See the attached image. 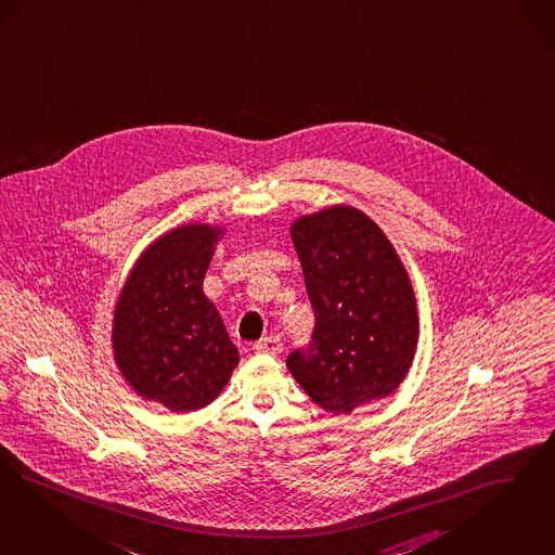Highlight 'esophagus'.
<instances>
[{"label":"esophagus","instance_id":"esophagus-1","mask_svg":"<svg viewBox=\"0 0 555 555\" xmlns=\"http://www.w3.org/2000/svg\"><path fill=\"white\" fill-rule=\"evenodd\" d=\"M282 341H280V337H275V335H269V337H263V339H259L253 349L257 351V353H271V356H278L280 351H282Z\"/></svg>","mask_w":555,"mask_h":555}]
</instances>
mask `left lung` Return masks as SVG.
Returning a JSON list of instances; mask_svg holds the SVG:
<instances>
[{
  "mask_svg": "<svg viewBox=\"0 0 555 555\" xmlns=\"http://www.w3.org/2000/svg\"><path fill=\"white\" fill-rule=\"evenodd\" d=\"M314 331L286 366L308 397L335 415L395 392L417 346L410 275L374 220L333 206L292 224Z\"/></svg>",
  "mask_w": 555,
  "mask_h": 555,
  "instance_id": "1",
  "label": "left lung"
}]
</instances>
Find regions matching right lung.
I'll use <instances>...</instances> for the list:
<instances>
[{"mask_svg":"<svg viewBox=\"0 0 555 555\" xmlns=\"http://www.w3.org/2000/svg\"><path fill=\"white\" fill-rule=\"evenodd\" d=\"M222 228L185 224L140 255L119 294L113 351L140 397L185 413L209 405L238 364L204 278Z\"/></svg>","mask_w":555,"mask_h":555,"instance_id":"right-lung-1","label":"right lung"}]
</instances>
